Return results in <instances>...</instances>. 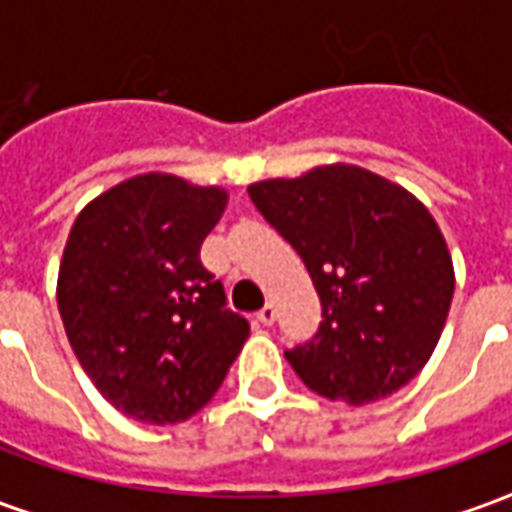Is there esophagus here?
<instances>
[{"label": "esophagus", "instance_id": "1", "mask_svg": "<svg viewBox=\"0 0 512 512\" xmlns=\"http://www.w3.org/2000/svg\"><path fill=\"white\" fill-rule=\"evenodd\" d=\"M257 321L263 323V326H271V323L277 321V307H274V304H266L263 310L257 312Z\"/></svg>", "mask_w": 512, "mask_h": 512}]
</instances>
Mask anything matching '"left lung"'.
Here are the masks:
<instances>
[{
	"mask_svg": "<svg viewBox=\"0 0 512 512\" xmlns=\"http://www.w3.org/2000/svg\"><path fill=\"white\" fill-rule=\"evenodd\" d=\"M255 208L290 241L321 296L310 343L285 351L312 392L365 406L428 365L447 323L455 271L422 202L356 164L257 180Z\"/></svg>",
	"mask_w": 512,
	"mask_h": 512,
	"instance_id": "8db88e82",
	"label": "left lung"
}]
</instances>
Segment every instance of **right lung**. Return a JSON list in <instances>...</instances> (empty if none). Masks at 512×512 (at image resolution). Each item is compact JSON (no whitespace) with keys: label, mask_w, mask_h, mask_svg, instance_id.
<instances>
[{"label":"right lung","mask_w":512,"mask_h":512,"mask_svg":"<svg viewBox=\"0 0 512 512\" xmlns=\"http://www.w3.org/2000/svg\"><path fill=\"white\" fill-rule=\"evenodd\" d=\"M227 191L167 172L117 183L87 202L57 277L65 334L95 389L126 417H194L241 354L249 323L224 310L200 246Z\"/></svg>","instance_id":"right-lung-1"}]
</instances>
